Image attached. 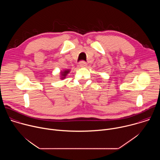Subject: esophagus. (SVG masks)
I'll return each mask as SVG.
<instances>
[{"mask_svg": "<svg viewBox=\"0 0 160 160\" xmlns=\"http://www.w3.org/2000/svg\"><path fill=\"white\" fill-rule=\"evenodd\" d=\"M80 66L81 67V68H83V67H85V66H87V63L85 62V61H81L80 62Z\"/></svg>", "mask_w": 160, "mask_h": 160, "instance_id": "obj_1", "label": "esophagus"}]
</instances>
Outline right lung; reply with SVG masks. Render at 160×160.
<instances>
[{"instance_id": "obj_1", "label": "right lung", "mask_w": 160, "mask_h": 160, "mask_svg": "<svg viewBox=\"0 0 160 160\" xmlns=\"http://www.w3.org/2000/svg\"><path fill=\"white\" fill-rule=\"evenodd\" d=\"M70 72V70L68 69V70H64L60 72V79L64 80L65 78H66L67 75Z\"/></svg>"}]
</instances>
